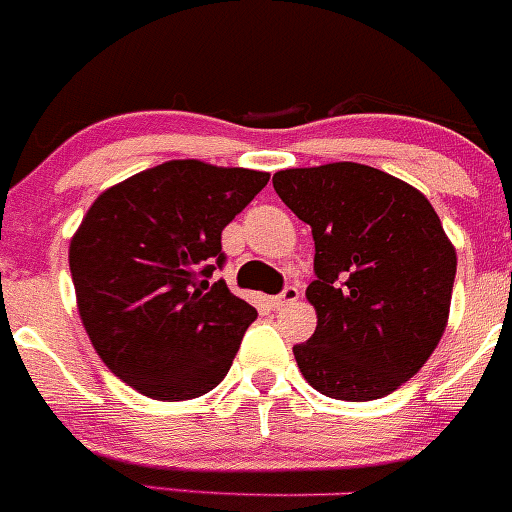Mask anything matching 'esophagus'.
<instances>
[{"instance_id":"1","label":"esophagus","mask_w":512,"mask_h":512,"mask_svg":"<svg viewBox=\"0 0 512 512\" xmlns=\"http://www.w3.org/2000/svg\"><path fill=\"white\" fill-rule=\"evenodd\" d=\"M297 297H300V290H297V287H285V290H282L280 295L272 297L270 305L275 307V310H280V307L290 305V302H297Z\"/></svg>"}]
</instances>
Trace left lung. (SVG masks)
<instances>
[{"mask_svg":"<svg viewBox=\"0 0 512 512\" xmlns=\"http://www.w3.org/2000/svg\"><path fill=\"white\" fill-rule=\"evenodd\" d=\"M272 185L315 240L305 295L317 327L292 347L302 377L327 398H385L448 325L458 255L438 212L413 185L357 162L280 170Z\"/></svg>","mask_w":512,"mask_h":512,"instance_id":"1","label":"left lung"}]
</instances>
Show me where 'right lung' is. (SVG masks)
<instances>
[{"label": "right lung", "instance_id": "1", "mask_svg": "<svg viewBox=\"0 0 512 512\" xmlns=\"http://www.w3.org/2000/svg\"><path fill=\"white\" fill-rule=\"evenodd\" d=\"M270 175L170 160L104 190L69 242L77 310L104 365L152 400H192L230 370L257 310L212 272L222 230Z\"/></svg>", "mask_w": 512, "mask_h": 512}]
</instances>
